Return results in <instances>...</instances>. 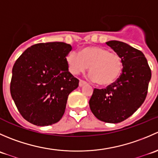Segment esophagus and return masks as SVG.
Returning a JSON list of instances; mask_svg holds the SVG:
<instances>
[{
  "mask_svg": "<svg viewBox=\"0 0 158 158\" xmlns=\"http://www.w3.org/2000/svg\"><path fill=\"white\" fill-rule=\"evenodd\" d=\"M85 84H87V82H85V81L82 80V79H80V80H79V86L80 87L83 86V85H85Z\"/></svg>",
  "mask_w": 158,
  "mask_h": 158,
  "instance_id": "1",
  "label": "esophagus"
}]
</instances>
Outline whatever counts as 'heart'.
Segmentation results:
<instances>
[{
  "instance_id": "1",
  "label": "heart",
  "mask_w": 158,
  "mask_h": 158,
  "mask_svg": "<svg viewBox=\"0 0 158 158\" xmlns=\"http://www.w3.org/2000/svg\"><path fill=\"white\" fill-rule=\"evenodd\" d=\"M68 67L73 74L82 73L89 66L92 79L101 85H109L118 79L123 70L122 57L102 47H86L81 54L72 51L66 57Z\"/></svg>"
}]
</instances>
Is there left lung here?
Here are the masks:
<instances>
[{
  "label": "left lung",
  "mask_w": 158,
  "mask_h": 158,
  "mask_svg": "<svg viewBox=\"0 0 158 158\" xmlns=\"http://www.w3.org/2000/svg\"><path fill=\"white\" fill-rule=\"evenodd\" d=\"M123 61L116 82L106 89H94L89 106L94 115L107 123H119L134 114L148 94L151 71L141 51L117 40L106 42Z\"/></svg>",
  "instance_id": "left-lung-1"
}]
</instances>
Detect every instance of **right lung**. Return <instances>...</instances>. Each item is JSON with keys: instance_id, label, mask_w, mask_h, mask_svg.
<instances>
[{"instance_id": "1", "label": "right lung", "mask_w": 158, "mask_h": 158, "mask_svg": "<svg viewBox=\"0 0 158 158\" xmlns=\"http://www.w3.org/2000/svg\"><path fill=\"white\" fill-rule=\"evenodd\" d=\"M71 50L66 43H41L27 49L16 60L10 94L30 123L47 126L63 117L68 96L79 82L69 72L66 56Z\"/></svg>"}]
</instances>
